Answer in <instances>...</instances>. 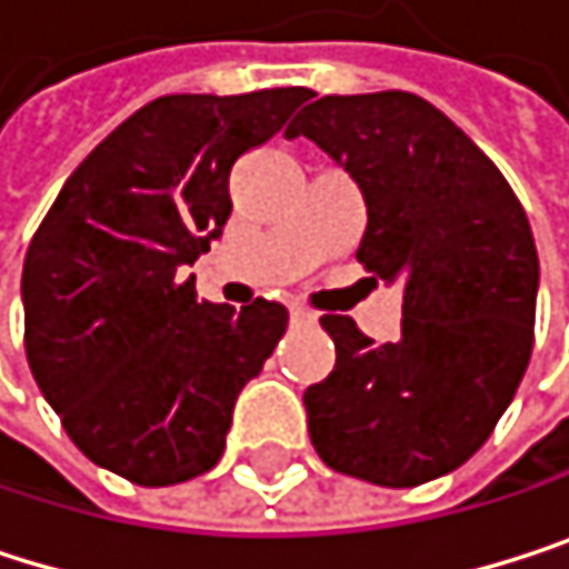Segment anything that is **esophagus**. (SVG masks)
<instances>
[{"mask_svg":"<svg viewBox=\"0 0 569 569\" xmlns=\"http://www.w3.org/2000/svg\"><path fill=\"white\" fill-rule=\"evenodd\" d=\"M290 320H293L297 327H313V323H317V313L307 310V307H293V310H290Z\"/></svg>","mask_w":569,"mask_h":569,"instance_id":"34e87169","label":"esophagus"}]
</instances>
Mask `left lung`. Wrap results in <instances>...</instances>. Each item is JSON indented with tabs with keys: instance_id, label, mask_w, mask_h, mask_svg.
<instances>
[{
	"instance_id": "left-lung-1",
	"label": "left lung",
	"mask_w": 569,
	"mask_h": 569,
	"mask_svg": "<svg viewBox=\"0 0 569 569\" xmlns=\"http://www.w3.org/2000/svg\"><path fill=\"white\" fill-rule=\"evenodd\" d=\"M307 136L363 189L357 259L403 279L400 340L323 317L337 367L303 393L320 460L377 487H420L467 463L510 407L530 353L540 259L493 159L413 92L323 96Z\"/></svg>"
}]
</instances>
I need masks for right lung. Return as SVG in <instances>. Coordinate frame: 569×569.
<instances>
[{"label":"right lung","instance_id":"1","mask_svg":"<svg viewBox=\"0 0 569 569\" xmlns=\"http://www.w3.org/2000/svg\"><path fill=\"white\" fill-rule=\"evenodd\" d=\"M313 92L159 96L66 179L22 266L26 360L69 440L139 487H172L222 457L239 390L290 313L196 300V262L222 232L232 162Z\"/></svg>","mask_w":569,"mask_h":569}]
</instances>
